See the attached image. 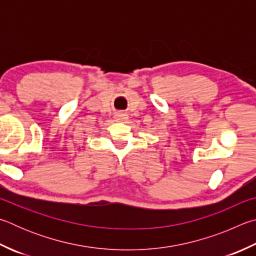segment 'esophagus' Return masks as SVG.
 I'll use <instances>...</instances> for the list:
<instances>
[{"label":"esophagus","mask_w":256,"mask_h":256,"mask_svg":"<svg viewBox=\"0 0 256 256\" xmlns=\"http://www.w3.org/2000/svg\"><path fill=\"white\" fill-rule=\"evenodd\" d=\"M126 118H128L126 114H118V115H116V120H125Z\"/></svg>","instance_id":"esophagus-1"}]
</instances>
